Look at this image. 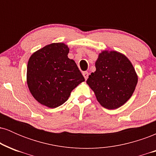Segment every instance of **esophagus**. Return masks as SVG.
Instances as JSON below:
<instances>
[{
    "label": "esophagus",
    "mask_w": 156,
    "mask_h": 156,
    "mask_svg": "<svg viewBox=\"0 0 156 156\" xmlns=\"http://www.w3.org/2000/svg\"><path fill=\"white\" fill-rule=\"evenodd\" d=\"M83 76L84 77V78H85V80H87V78H88V77H89L88 72H83Z\"/></svg>",
    "instance_id": "obj_1"
}]
</instances>
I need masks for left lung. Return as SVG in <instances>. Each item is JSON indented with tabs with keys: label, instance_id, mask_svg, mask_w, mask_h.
I'll use <instances>...</instances> for the list:
<instances>
[{
	"label": "left lung",
	"instance_id": "1",
	"mask_svg": "<svg viewBox=\"0 0 156 156\" xmlns=\"http://www.w3.org/2000/svg\"><path fill=\"white\" fill-rule=\"evenodd\" d=\"M96 71L87 83L94 91L98 101L108 109L125 104L132 96L138 78L131 62L117 51H103L95 62Z\"/></svg>",
	"mask_w": 156,
	"mask_h": 156
}]
</instances>
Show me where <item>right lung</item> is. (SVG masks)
Wrapping results in <instances>:
<instances>
[{"label":"right lung","mask_w":156,"mask_h":156,"mask_svg":"<svg viewBox=\"0 0 156 156\" xmlns=\"http://www.w3.org/2000/svg\"><path fill=\"white\" fill-rule=\"evenodd\" d=\"M64 43H52L35 52L27 66V83L41 104L56 108L65 103L70 93L85 80L76 62L68 58Z\"/></svg>","instance_id":"obj_1"}]
</instances>
